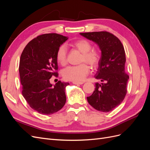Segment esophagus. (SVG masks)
Masks as SVG:
<instances>
[{
  "label": "esophagus",
  "instance_id": "1",
  "mask_svg": "<svg viewBox=\"0 0 150 150\" xmlns=\"http://www.w3.org/2000/svg\"><path fill=\"white\" fill-rule=\"evenodd\" d=\"M72 83H73L74 84H76V85H81L84 84L83 82H72Z\"/></svg>",
  "mask_w": 150,
  "mask_h": 150
}]
</instances>
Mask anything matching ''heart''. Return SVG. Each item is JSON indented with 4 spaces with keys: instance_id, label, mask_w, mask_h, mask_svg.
<instances>
[{
    "instance_id": "obj_1",
    "label": "heart",
    "mask_w": 150,
    "mask_h": 150,
    "mask_svg": "<svg viewBox=\"0 0 150 150\" xmlns=\"http://www.w3.org/2000/svg\"><path fill=\"white\" fill-rule=\"evenodd\" d=\"M72 46L82 53L80 62H86L92 67L98 66L101 59V54L97 50L92 49L91 44L86 39H80L72 44ZM67 50L64 45L59 47L57 54L56 59L59 64L64 66L66 63ZM89 72V66L85 64H79L75 66H68L62 71V77L67 81L73 82H80L84 79Z\"/></svg>"
}]
</instances>
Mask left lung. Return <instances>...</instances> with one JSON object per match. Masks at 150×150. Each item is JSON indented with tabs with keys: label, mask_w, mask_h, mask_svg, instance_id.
<instances>
[{
	"label": "left lung",
	"mask_w": 150,
	"mask_h": 150,
	"mask_svg": "<svg viewBox=\"0 0 150 150\" xmlns=\"http://www.w3.org/2000/svg\"><path fill=\"white\" fill-rule=\"evenodd\" d=\"M80 35L96 43L101 51L95 78L103 83H95V91L87 97V100L95 110L111 111L124 100L127 93L129 76L125 71L124 47L118 38L106 31L80 33Z\"/></svg>",
	"instance_id": "obj_1"
}]
</instances>
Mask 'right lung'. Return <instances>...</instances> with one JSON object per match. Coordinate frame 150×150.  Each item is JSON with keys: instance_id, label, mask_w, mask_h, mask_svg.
<instances>
[{"instance_id": "add662e5", "label": "right lung", "mask_w": 150, "mask_h": 150, "mask_svg": "<svg viewBox=\"0 0 150 150\" xmlns=\"http://www.w3.org/2000/svg\"><path fill=\"white\" fill-rule=\"evenodd\" d=\"M68 39L56 33L45 34L32 40L20 58L19 74L22 95L31 108L40 114L49 115L59 111L66 101L65 90L69 84L59 81L50 83L57 76V51Z\"/></svg>"}]
</instances>
